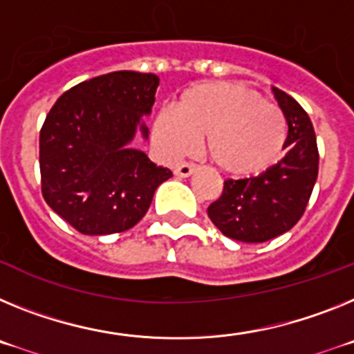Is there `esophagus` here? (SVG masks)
<instances>
[{
  "mask_svg": "<svg viewBox=\"0 0 354 354\" xmlns=\"http://www.w3.org/2000/svg\"><path fill=\"white\" fill-rule=\"evenodd\" d=\"M196 169H198V165L196 164H180L176 169H174V174L180 178H189L190 174L194 173Z\"/></svg>",
  "mask_w": 354,
  "mask_h": 354,
  "instance_id": "34e87169",
  "label": "esophagus"
}]
</instances>
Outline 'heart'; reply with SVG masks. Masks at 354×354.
Listing matches in <instances>:
<instances>
[{
  "label": "heart",
  "mask_w": 354,
  "mask_h": 354,
  "mask_svg": "<svg viewBox=\"0 0 354 354\" xmlns=\"http://www.w3.org/2000/svg\"><path fill=\"white\" fill-rule=\"evenodd\" d=\"M205 137V151L221 171L251 176L276 164L285 151L288 122L278 104L230 82L187 88L173 110L153 122V139L171 158L190 155Z\"/></svg>",
  "instance_id": "heart-1"
}]
</instances>
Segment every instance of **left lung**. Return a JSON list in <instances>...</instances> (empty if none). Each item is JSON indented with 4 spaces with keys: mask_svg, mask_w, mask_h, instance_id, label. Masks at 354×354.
<instances>
[{
    "mask_svg": "<svg viewBox=\"0 0 354 354\" xmlns=\"http://www.w3.org/2000/svg\"><path fill=\"white\" fill-rule=\"evenodd\" d=\"M272 92L288 122L287 155L258 176L226 180L221 198L208 207V217L223 235L250 244L270 241L301 219L319 173L308 113L287 92Z\"/></svg>",
    "mask_w": 354,
    "mask_h": 354,
    "instance_id": "1",
    "label": "left lung"
}]
</instances>
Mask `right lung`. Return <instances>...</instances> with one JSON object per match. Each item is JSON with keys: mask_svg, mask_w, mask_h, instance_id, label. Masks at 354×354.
I'll list each match as a JSON object with an SVG mask.
<instances>
[{"mask_svg": "<svg viewBox=\"0 0 354 354\" xmlns=\"http://www.w3.org/2000/svg\"><path fill=\"white\" fill-rule=\"evenodd\" d=\"M160 80L151 73L115 71L82 82L58 97L39 140L42 196L51 210L84 235L133 228L155 190L173 176L130 146L147 139Z\"/></svg>", "mask_w": 354, "mask_h": 354, "instance_id": "right-lung-1", "label": "right lung"}]
</instances>
